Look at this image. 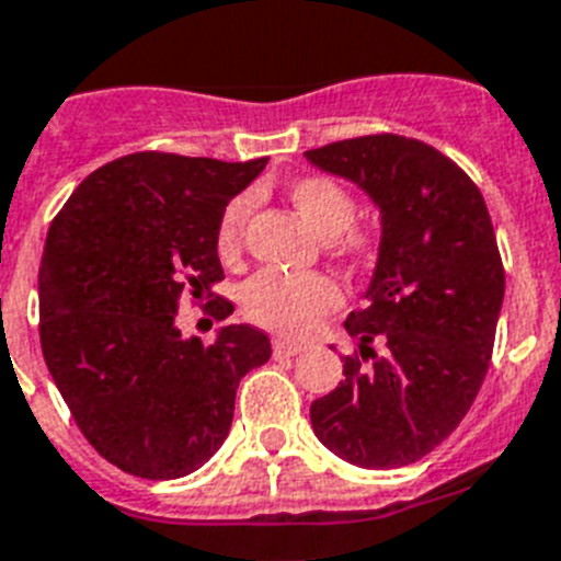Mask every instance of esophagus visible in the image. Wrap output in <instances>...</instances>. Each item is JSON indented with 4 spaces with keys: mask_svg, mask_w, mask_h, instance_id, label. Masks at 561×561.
Instances as JSON below:
<instances>
[{
    "mask_svg": "<svg viewBox=\"0 0 561 561\" xmlns=\"http://www.w3.org/2000/svg\"><path fill=\"white\" fill-rule=\"evenodd\" d=\"M296 353H302V345L299 342H290V339H276L273 342V356L282 359V356H296Z\"/></svg>",
    "mask_w": 561,
    "mask_h": 561,
    "instance_id": "obj_1",
    "label": "esophagus"
}]
</instances>
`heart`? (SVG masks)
<instances>
[{"label":"heart","instance_id":"b5f03b06","mask_svg":"<svg viewBox=\"0 0 561 561\" xmlns=\"http://www.w3.org/2000/svg\"><path fill=\"white\" fill-rule=\"evenodd\" d=\"M296 214L308 228L328 242L333 253L347 262H368L376 253V237L370 230L353 228L356 202L345 187L328 176L296 179L288 187ZM251 216V196H237L216 225V251L225 262H237L244 248V228ZM342 305V290L322 273H279L262 271L239 288V310L248 322L265 331L302 336L322 317Z\"/></svg>","mask_w":561,"mask_h":561}]
</instances>
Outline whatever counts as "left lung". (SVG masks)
I'll return each mask as SVG.
<instances>
[{
	"instance_id": "left-lung-1",
	"label": "left lung",
	"mask_w": 561,
	"mask_h": 561,
	"mask_svg": "<svg viewBox=\"0 0 561 561\" xmlns=\"http://www.w3.org/2000/svg\"><path fill=\"white\" fill-rule=\"evenodd\" d=\"M305 159L368 193L382 225L365 308L345 322L359 356L342 359L345 379L310 404V425L351 465H413L456 431L488 374L505 299L491 214L459 164L408 136H359Z\"/></svg>"
}]
</instances>
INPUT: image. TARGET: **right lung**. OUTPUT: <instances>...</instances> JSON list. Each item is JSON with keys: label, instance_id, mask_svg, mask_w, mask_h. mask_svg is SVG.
<instances>
[{"label": "right lung", "instance_id": "add662e5", "mask_svg": "<svg viewBox=\"0 0 561 561\" xmlns=\"http://www.w3.org/2000/svg\"><path fill=\"white\" fill-rule=\"evenodd\" d=\"M267 159L219 162L130 153L102 164L50 222L39 265V339L79 431L99 456L142 479L199 470L228 439L237 388L271 359V339L225 324L205 345L176 328L185 296L225 276L216 225Z\"/></svg>", "mask_w": 561, "mask_h": 561}]
</instances>
